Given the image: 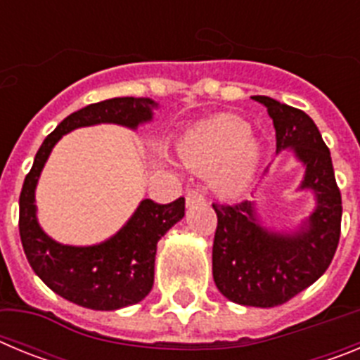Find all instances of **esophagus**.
I'll return each mask as SVG.
<instances>
[{"mask_svg":"<svg viewBox=\"0 0 360 360\" xmlns=\"http://www.w3.org/2000/svg\"><path fill=\"white\" fill-rule=\"evenodd\" d=\"M203 202H205V196H203L200 191H195V189L187 191V195H186L187 207H193V205H200V203H203Z\"/></svg>","mask_w":360,"mask_h":360,"instance_id":"34e87169","label":"esophagus"}]
</instances>
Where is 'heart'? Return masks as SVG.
<instances>
[{"mask_svg":"<svg viewBox=\"0 0 360 360\" xmlns=\"http://www.w3.org/2000/svg\"><path fill=\"white\" fill-rule=\"evenodd\" d=\"M178 155L191 169L214 173L216 189L224 195H236L256 167L259 146L245 120L219 115L191 128L178 142Z\"/></svg>","mask_w":360,"mask_h":360,"instance_id":"heart-1","label":"heart"}]
</instances>
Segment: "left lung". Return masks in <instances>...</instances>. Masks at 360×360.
Listing matches in <instances>:
<instances>
[{
    "label": "left lung",
    "instance_id": "obj_1",
    "mask_svg": "<svg viewBox=\"0 0 360 360\" xmlns=\"http://www.w3.org/2000/svg\"><path fill=\"white\" fill-rule=\"evenodd\" d=\"M276 128V151L290 149L307 165L299 189H311L316 209L301 231L263 227L252 202L212 203L218 225L212 243V278L229 301L272 308L287 303L326 272L341 236V191L330 149L304 111L265 95H254Z\"/></svg>",
    "mask_w": 360,
    "mask_h": 360
}]
</instances>
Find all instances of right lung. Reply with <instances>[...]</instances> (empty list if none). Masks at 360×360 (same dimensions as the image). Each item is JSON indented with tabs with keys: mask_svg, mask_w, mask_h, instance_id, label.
Returning <instances> with one entry per match:
<instances>
[{
	"mask_svg": "<svg viewBox=\"0 0 360 360\" xmlns=\"http://www.w3.org/2000/svg\"><path fill=\"white\" fill-rule=\"evenodd\" d=\"M151 98L115 97L73 111L41 144L19 196V236L27 259L56 294L91 310H119L146 297L155 281L157 243L186 214V200L157 203L142 200L115 236L91 247L53 241L37 224L36 186L50 151L63 135L94 124L135 129L153 119Z\"/></svg>",
	"mask_w": 360,
	"mask_h": 360,
	"instance_id": "right-lung-1",
	"label": "right lung"
}]
</instances>
